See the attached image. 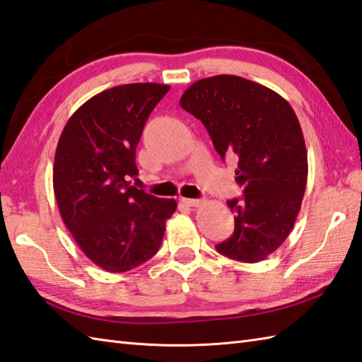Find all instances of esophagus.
Masks as SVG:
<instances>
[{
    "mask_svg": "<svg viewBox=\"0 0 362 362\" xmlns=\"http://www.w3.org/2000/svg\"><path fill=\"white\" fill-rule=\"evenodd\" d=\"M181 203L186 204V206H192V208H195V206H200L203 202L197 200V198H181Z\"/></svg>",
    "mask_w": 362,
    "mask_h": 362,
    "instance_id": "34e87169",
    "label": "esophagus"
}]
</instances>
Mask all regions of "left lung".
I'll list each match as a JSON object with an SVG mask.
<instances>
[{
    "instance_id": "left-lung-1",
    "label": "left lung",
    "mask_w": 362,
    "mask_h": 362,
    "mask_svg": "<svg viewBox=\"0 0 362 362\" xmlns=\"http://www.w3.org/2000/svg\"><path fill=\"white\" fill-rule=\"evenodd\" d=\"M180 105L202 120L220 158H238L242 198L228 200L234 233L223 256L259 262L292 231L308 181V153L297 115L281 95L253 81L217 75L192 84Z\"/></svg>"
}]
</instances>
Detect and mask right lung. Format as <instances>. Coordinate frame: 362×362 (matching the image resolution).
Wrapping results in <instances>:
<instances>
[{
  "label": "right lung",
  "instance_id": "obj_1",
  "mask_svg": "<svg viewBox=\"0 0 362 362\" xmlns=\"http://www.w3.org/2000/svg\"><path fill=\"white\" fill-rule=\"evenodd\" d=\"M170 90L158 83L117 86L73 114L59 137L53 187L65 226L83 253L110 274L156 255L176 202L131 186L136 148L151 110Z\"/></svg>",
  "mask_w": 362,
  "mask_h": 362
}]
</instances>
